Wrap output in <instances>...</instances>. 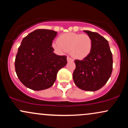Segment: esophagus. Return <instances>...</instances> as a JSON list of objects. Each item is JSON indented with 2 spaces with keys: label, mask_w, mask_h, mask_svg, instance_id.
I'll list each match as a JSON object with an SVG mask.
<instances>
[{
  "label": "esophagus",
  "mask_w": 128,
  "mask_h": 128,
  "mask_svg": "<svg viewBox=\"0 0 128 128\" xmlns=\"http://www.w3.org/2000/svg\"><path fill=\"white\" fill-rule=\"evenodd\" d=\"M67 60L68 62H72V61H73V60L72 59V58H70V57H69V56H68L67 58Z\"/></svg>",
  "instance_id": "34e87169"
}]
</instances>
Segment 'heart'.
<instances>
[{
	"label": "heart",
	"instance_id": "heart-1",
	"mask_svg": "<svg viewBox=\"0 0 128 128\" xmlns=\"http://www.w3.org/2000/svg\"><path fill=\"white\" fill-rule=\"evenodd\" d=\"M53 48L59 52L70 51L77 59H84L88 56L92 47V40L86 34L68 32L59 36L58 42L52 44Z\"/></svg>",
	"mask_w": 128,
	"mask_h": 128
}]
</instances>
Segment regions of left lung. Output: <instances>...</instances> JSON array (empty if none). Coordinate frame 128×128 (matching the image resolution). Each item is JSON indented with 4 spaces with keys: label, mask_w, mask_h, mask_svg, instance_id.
Here are the masks:
<instances>
[{
    "label": "left lung",
    "mask_w": 128,
    "mask_h": 128,
    "mask_svg": "<svg viewBox=\"0 0 128 128\" xmlns=\"http://www.w3.org/2000/svg\"><path fill=\"white\" fill-rule=\"evenodd\" d=\"M92 40V47L88 56L74 61V82L80 89L94 92L104 86L112 71V54L108 42L97 32L84 30Z\"/></svg>",
    "instance_id": "8db88e82"
}]
</instances>
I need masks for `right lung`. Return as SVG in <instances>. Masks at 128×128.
<instances>
[{
    "label": "right lung",
    "mask_w": 128,
    "mask_h": 128,
    "mask_svg": "<svg viewBox=\"0 0 128 128\" xmlns=\"http://www.w3.org/2000/svg\"><path fill=\"white\" fill-rule=\"evenodd\" d=\"M57 32L36 29L23 38L16 57V72L27 88L35 91L51 87L57 73L67 64V56L54 53Z\"/></svg>",
    "instance_id": "1"
}]
</instances>
